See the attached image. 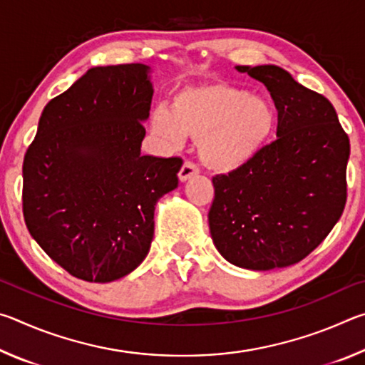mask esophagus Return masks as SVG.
<instances>
[{
    "mask_svg": "<svg viewBox=\"0 0 365 365\" xmlns=\"http://www.w3.org/2000/svg\"><path fill=\"white\" fill-rule=\"evenodd\" d=\"M197 172H200V170H197V168H196L193 163H190V160H185L183 165L180 168V170H178V180L187 182L188 178L195 177Z\"/></svg>",
    "mask_w": 365,
    "mask_h": 365,
    "instance_id": "34e87169",
    "label": "esophagus"
}]
</instances>
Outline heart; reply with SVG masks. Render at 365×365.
<instances>
[{"label":"heart","instance_id":"obj_1","mask_svg":"<svg viewBox=\"0 0 365 365\" xmlns=\"http://www.w3.org/2000/svg\"><path fill=\"white\" fill-rule=\"evenodd\" d=\"M277 127L269 98L227 82L185 85L174 91L170 109L159 106L151 130L172 145L197 140L201 163L217 174H232L251 163Z\"/></svg>","mask_w":365,"mask_h":365}]
</instances>
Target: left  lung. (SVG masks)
<instances>
[{"label":"left lung","mask_w":365,"mask_h":365,"mask_svg":"<svg viewBox=\"0 0 365 365\" xmlns=\"http://www.w3.org/2000/svg\"><path fill=\"white\" fill-rule=\"evenodd\" d=\"M235 69L269 90L279 138L245 168L212 178L209 230L220 256L237 267H288L316 250L341 217L349 138L331 103L285 69Z\"/></svg>","instance_id":"left-lung-1"}]
</instances>
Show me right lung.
<instances>
[{
  "mask_svg": "<svg viewBox=\"0 0 365 365\" xmlns=\"http://www.w3.org/2000/svg\"><path fill=\"white\" fill-rule=\"evenodd\" d=\"M151 67H91L53 98L24 158V219L41 250L85 282L119 280L143 262L154 206L178 185L180 158L141 154Z\"/></svg>",
  "mask_w": 365,
  "mask_h": 365,
  "instance_id": "add662e5",
  "label": "right lung"
}]
</instances>
